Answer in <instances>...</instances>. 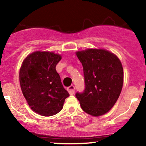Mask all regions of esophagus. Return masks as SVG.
<instances>
[{"label":"esophagus","mask_w":146,"mask_h":146,"mask_svg":"<svg viewBox=\"0 0 146 146\" xmlns=\"http://www.w3.org/2000/svg\"><path fill=\"white\" fill-rule=\"evenodd\" d=\"M68 91V92L70 93V95H73L75 92V86L74 85H70V86H69L68 88H67Z\"/></svg>","instance_id":"34e87169"}]
</instances>
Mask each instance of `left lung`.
<instances>
[{
	"label": "left lung",
	"mask_w": 146,
	"mask_h": 146,
	"mask_svg": "<svg viewBox=\"0 0 146 146\" xmlns=\"http://www.w3.org/2000/svg\"><path fill=\"white\" fill-rule=\"evenodd\" d=\"M83 67L85 90L76 92L85 112L95 117L110 111L118 100L123 82V70L117 56L104 49L78 51Z\"/></svg>",
	"instance_id": "8db88e82"
}]
</instances>
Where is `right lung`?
<instances>
[{
	"instance_id": "right-lung-1",
	"label": "right lung",
	"mask_w": 146,
	"mask_h": 146,
	"mask_svg": "<svg viewBox=\"0 0 146 146\" xmlns=\"http://www.w3.org/2000/svg\"><path fill=\"white\" fill-rule=\"evenodd\" d=\"M58 54L35 51L27 56L20 70L22 92L30 108L37 114L50 117L59 112L69 93L65 90L56 66Z\"/></svg>"
}]
</instances>
